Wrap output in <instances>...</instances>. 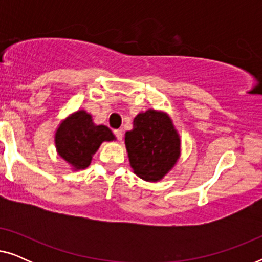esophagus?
Here are the masks:
<instances>
[{
  "mask_svg": "<svg viewBox=\"0 0 262 262\" xmlns=\"http://www.w3.org/2000/svg\"><path fill=\"white\" fill-rule=\"evenodd\" d=\"M114 136H116L118 141H121V139H123V130H121V128L114 130Z\"/></svg>",
  "mask_w": 262,
  "mask_h": 262,
  "instance_id": "esophagus-1",
  "label": "esophagus"
}]
</instances>
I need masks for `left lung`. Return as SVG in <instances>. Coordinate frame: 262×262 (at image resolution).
<instances>
[{"instance_id": "obj_1", "label": "left lung", "mask_w": 262, "mask_h": 262, "mask_svg": "<svg viewBox=\"0 0 262 262\" xmlns=\"http://www.w3.org/2000/svg\"><path fill=\"white\" fill-rule=\"evenodd\" d=\"M125 145L135 174L145 181H159L180 156V137L170 118L148 110L134 119V128L125 134Z\"/></svg>"}]
</instances>
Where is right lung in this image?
I'll return each instance as SVG.
<instances>
[{"label":"right lung","instance_id":"right-lung-1","mask_svg":"<svg viewBox=\"0 0 262 262\" xmlns=\"http://www.w3.org/2000/svg\"><path fill=\"white\" fill-rule=\"evenodd\" d=\"M114 135L105 125H95L85 111H77L57 128L55 143L59 156L74 169H84L102 142L113 141Z\"/></svg>","mask_w":262,"mask_h":262}]
</instances>
